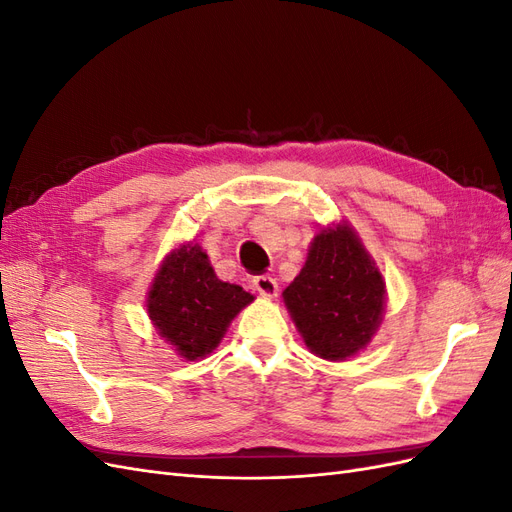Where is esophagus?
Segmentation results:
<instances>
[{"label":"esophagus","instance_id":"1","mask_svg":"<svg viewBox=\"0 0 512 512\" xmlns=\"http://www.w3.org/2000/svg\"><path fill=\"white\" fill-rule=\"evenodd\" d=\"M252 284L262 294V297L273 299L277 294V282H275V277H271V275H256Z\"/></svg>","mask_w":512,"mask_h":512}]
</instances>
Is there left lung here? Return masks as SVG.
I'll list each match as a JSON object with an SVG mask.
<instances>
[{
  "label": "left lung",
  "instance_id": "1",
  "mask_svg": "<svg viewBox=\"0 0 512 512\" xmlns=\"http://www.w3.org/2000/svg\"><path fill=\"white\" fill-rule=\"evenodd\" d=\"M282 297L305 346L320 359L346 361L376 335L386 284L354 228L339 222L320 228Z\"/></svg>",
  "mask_w": 512,
  "mask_h": 512
}]
</instances>
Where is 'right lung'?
Wrapping results in <instances>:
<instances>
[{
  "label": "right lung",
  "mask_w": 512,
  "mask_h": 512,
  "mask_svg": "<svg viewBox=\"0 0 512 512\" xmlns=\"http://www.w3.org/2000/svg\"><path fill=\"white\" fill-rule=\"evenodd\" d=\"M252 301L241 286L218 280L203 247L183 243L153 277L147 314L181 359L196 361L218 348L232 318Z\"/></svg>",
  "instance_id": "1"
}]
</instances>
